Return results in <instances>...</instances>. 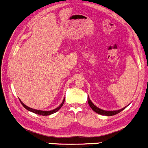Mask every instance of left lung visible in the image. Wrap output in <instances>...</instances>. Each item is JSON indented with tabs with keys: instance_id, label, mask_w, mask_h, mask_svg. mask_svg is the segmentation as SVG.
<instances>
[{
	"instance_id": "8db88e82",
	"label": "left lung",
	"mask_w": 148,
	"mask_h": 148,
	"mask_svg": "<svg viewBox=\"0 0 148 148\" xmlns=\"http://www.w3.org/2000/svg\"><path fill=\"white\" fill-rule=\"evenodd\" d=\"M88 104L90 105V106L92 108V109L94 111V112H96V113H98L99 114H101V115H104V116H112V115H115L116 114H118L121 111L124 110V109L126 108V107L128 106L127 105V106L124 107V108H122V109H120V110H113V111H107V110H102V109L98 108V107L95 106V105L93 104L92 101L90 100V99L89 97H88Z\"/></svg>"
}]
</instances>
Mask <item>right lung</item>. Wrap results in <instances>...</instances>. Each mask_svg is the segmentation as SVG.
Segmentation results:
<instances>
[{
  "label": "right lung",
  "mask_w": 148,
  "mask_h": 148,
  "mask_svg": "<svg viewBox=\"0 0 148 148\" xmlns=\"http://www.w3.org/2000/svg\"><path fill=\"white\" fill-rule=\"evenodd\" d=\"M64 99H65V98H64V99H63V100H62V102L61 103V104H60V105L59 106H58L57 108H55V109H54V110H49V111H43V110H36V109L31 108H29V107H28V106H26V105L24 104L22 102L21 100H20V102H21V104L23 105V106L24 108L27 109V110L30 111V112H32L35 113V114H37L42 115V116H48V115H50V114H53V113H55L56 112H57V111H58V110H59V109H60V108H61V107L62 106V105H63V104H64Z\"/></svg>",
  "instance_id": "add662e5"
}]
</instances>
